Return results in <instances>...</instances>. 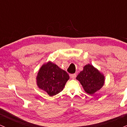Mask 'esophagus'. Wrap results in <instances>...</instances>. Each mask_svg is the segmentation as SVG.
<instances>
[{
    "label": "esophagus",
    "mask_w": 127,
    "mask_h": 127,
    "mask_svg": "<svg viewBox=\"0 0 127 127\" xmlns=\"http://www.w3.org/2000/svg\"><path fill=\"white\" fill-rule=\"evenodd\" d=\"M69 76H70V77H71V78L74 79V78H75L76 76H77V75H76L75 74H70Z\"/></svg>",
    "instance_id": "obj_1"
}]
</instances>
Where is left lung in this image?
<instances>
[{
  "instance_id": "left-lung-1",
  "label": "left lung",
  "mask_w": 127,
  "mask_h": 127,
  "mask_svg": "<svg viewBox=\"0 0 127 127\" xmlns=\"http://www.w3.org/2000/svg\"><path fill=\"white\" fill-rule=\"evenodd\" d=\"M76 79L80 82L85 92L89 95H93L99 90L105 82L104 75L90 64L85 65Z\"/></svg>"
}]
</instances>
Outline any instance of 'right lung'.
<instances>
[{"mask_svg":"<svg viewBox=\"0 0 127 127\" xmlns=\"http://www.w3.org/2000/svg\"><path fill=\"white\" fill-rule=\"evenodd\" d=\"M69 79V75L66 71L51 62L41 66L36 78L38 87L50 96L62 92Z\"/></svg>","mask_w":127,"mask_h":127,"instance_id":"obj_1","label":"right lung"}]
</instances>
